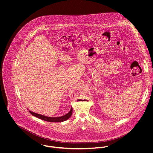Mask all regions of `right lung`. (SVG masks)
I'll return each mask as SVG.
<instances>
[{
    "label": "right lung",
    "instance_id": "obj_1",
    "mask_svg": "<svg viewBox=\"0 0 153 153\" xmlns=\"http://www.w3.org/2000/svg\"><path fill=\"white\" fill-rule=\"evenodd\" d=\"M29 111L30 113L31 114H32L33 116L36 117L39 119H41L45 121H47V122H64V121H65L66 120H68L70 117H71V115L72 114L73 109H72V107H71V109L70 110V111L67 114H66L64 116L59 117H46V116L42 115L41 114H36V113L32 112L31 111Z\"/></svg>",
    "mask_w": 153,
    "mask_h": 153
}]
</instances>
